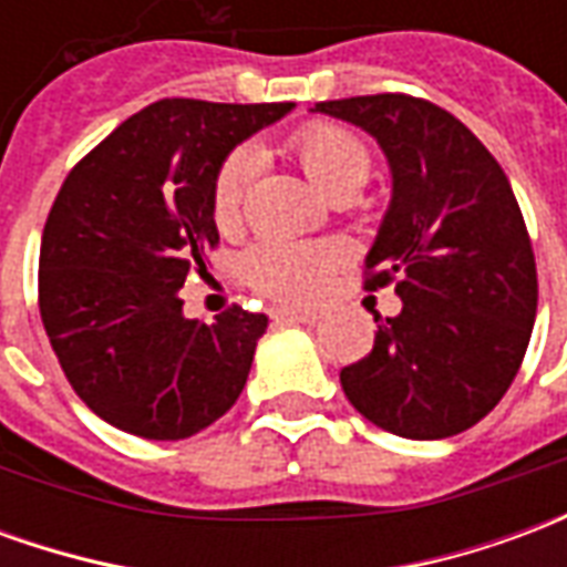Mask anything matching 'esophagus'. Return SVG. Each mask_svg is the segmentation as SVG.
I'll use <instances>...</instances> for the list:
<instances>
[{
    "label": "esophagus",
    "instance_id": "obj_1",
    "mask_svg": "<svg viewBox=\"0 0 567 567\" xmlns=\"http://www.w3.org/2000/svg\"><path fill=\"white\" fill-rule=\"evenodd\" d=\"M272 319L276 321H300V324H312V321L319 319V312H307V309H288V307H279L272 309Z\"/></svg>",
    "mask_w": 567,
    "mask_h": 567
}]
</instances>
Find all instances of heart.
<instances>
[{
  "instance_id": "b5f03b06",
  "label": "heart",
  "mask_w": 567,
  "mask_h": 567,
  "mask_svg": "<svg viewBox=\"0 0 567 567\" xmlns=\"http://www.w3.org/2000/svg\"><path fill=\"white\" fill-rule=\"evenodd\" d=\"M291 151L312 185L328 197H355L370 182L373 154L352 130L316 121L291 136ZM260 173V151L246 142L236 145L218 166L212 182V215L218 227H234L248 190ZM343 260L340 243H288L267 239L251 248L243 260L248 282L264 295L307 303L324 291L331 270Z\"/></svg>"
}]
</instances>
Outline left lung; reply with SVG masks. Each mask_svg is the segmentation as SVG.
<instances>
[{
    "label": "left lung",
    "mask_w": 567,
    "mask_h": 567,
    "mask_svg": "<svg viewBox=\"0 0 567 567\" xmlns=\"http://www.w3.org/2000/svg\"><path fill=\"white\" fill-rule=\"evenodd\" d=\"M389 161L392 199L364 267L401 312L373 316L368 358L340 370L361 416L406 440L462 434L495 410L532 340L537 272L523 212L486 145L404 93L319 103Z\"/></svg>",
    "instance_id": "1"
}]
</instances>
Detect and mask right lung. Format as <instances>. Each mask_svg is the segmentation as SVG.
<instances>
[{
	"label": "right lung",
	"mask_w": 567,
	"mask_h": 567,
	"mask_svg": "<svg viewBox=\"0 0 567 567\" xmlns=\"http://www.w3.org/2000/svg\"><path fill=\"white\" fill-rule=\"evenodd\" d=\"M291 109L161 100L66 175L42 234L39 309L66 380L109 425L185 440L246 389L267 316L185 319L178 291L218 243L221 161Z\"/></svg>",
	"instance_id": "add662e5"
}]
</instances>
